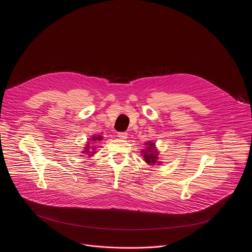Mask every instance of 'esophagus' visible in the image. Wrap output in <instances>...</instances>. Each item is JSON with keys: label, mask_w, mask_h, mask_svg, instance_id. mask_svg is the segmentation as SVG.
<instances>
[{"label": "esophagus", "mask_w": 252, "mask_h": 252, "mask_svg": "<svg viewBox=\"0 0 252 252\" xmlns=\"http://www.w3.org/2000/svg\"><path fill=\"white\" fill-rule=\"evenodd\" d=\"M118 136L122 139H126L127 138V132L126 131H121V132H118Z\"/></svg>", "instance_id": "1"}]
</instances>
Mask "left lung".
Masks as SVG:
<instances>
[{
	"instance_id": "8db88e82",
	"label": "left lung",
	"mask_w": 252,
	"mask_h": 252,
	"mask_svg": "<svg viewBox=\"0 0 252 252\" xmlns=\"http://www.w3.org/2000/svg\"><path fill=\"white\" fill-rule=\"evenodd\" d=\"M146 145H148L149 148H147V151H143V158H145L148 163L155 164L158 159V153L155 148V143L150 141L149 143H146Z\"/></svg>"
}]
</instances>
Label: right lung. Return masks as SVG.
<instances>
[{
    "label": "right lung",
    "mask_w": 252,
    "mask_h": 252,
    "mask_svg": "<svg viewBox=\"0 0 252 252\" xmlns=\"http://www.w3.org/2000/svg\"><path fill=\"white\" fill-rule=\"evenodd\" d=\"M101 138L102 137H100V135H98L97 137H95V136H94V137H92V140L93 141H96V140H101ZM90 146H87V148H86V151H85V153H88V154H92V153H94V152H90ZM92 148V147H91ZM92 150H94V149H92ZM89 156H92V155H89Z\"/></svg>",
    "instance_id": "obj_1"
}]
</instances>
